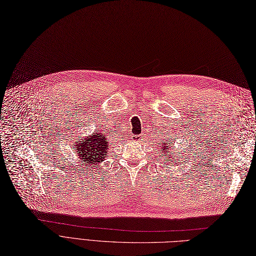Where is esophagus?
Listing matches in <instances>:
<instances>
[{
    "label": "esophagus",
    "instance_id": "34e87169",
    "mask_svg": "<svg viewBox=\"0 0 256 256\" xmlns=\"http://www.w3.org/2000/svg\"><path fill=\"white\" fill-rule=\"evenodd\" d=\"M132 140H134V141H138V140H141V138H140V136H138L134 134V136H132Z\"/></svg>",
    "mask_w": 256,
    "mask_h": 256
}]
</instances>
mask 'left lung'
<instances>
[{"label": "left lung", "mask_w": 256, "mask_h": 256, "mask_svg": "<svg viewBox=\"0 0 256 256\" xmlns=\"http://www.w3.org/2000/svg\"><path fill=\"white\" fill-rule=\"evenodd\" d=\"M161 147H160V150L162 152V156H168V158H171L172 160H174V164H176L175 166H177V161H180V154H176V152H170V150H171V147L173 146V143H172V141L171 140H166L164 141V140H162L161 141ZM166 161L168 162L170 161V159H166Z\"/></svg>", "instance_id": "left-lung-1"}]
</instances>
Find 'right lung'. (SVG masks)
<instances>
[{
  "label": "right lung",
  "instance_id": "right-lung-1",
  "mask_svg": "<svg viewBox=\"0 0 256 256\" xmlns=\"http://www.w3.org/2000/svg\"><path fill=\"white\" fill-rule=\"evenodd\" d=\"M76 143L74 147L76 156H78L81 164H86V166H90L100 164L108 156L110 140L104 131L97 130V132L88 136L86 140L82 138L81 141H76Z\"/></svg>",
  "mask_w": 256,
  "mask_h": 256
}]
</instances>
